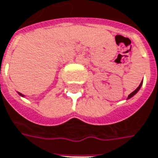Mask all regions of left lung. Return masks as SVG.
<instances>
[{"label": "left lung", "mask_w": 158, "mask_h": 158, "mask_svg": "<svg viewBox=\"0 0 158 158\" xmlns=\"http://www.w3.org/2000/svg\"><path fill=\"white\" fill-rule=\"evenodd\" d=\"M142 84H143V83H141V84L139 85V86H138V87H137V88H136V89L135 90V91H134V92H132V93H131V94H129V95H128V99H129V98H131V97H132V96L135 95V94H136V93H137V92H138L139 89H140V88H141V86H142Z\"/></svg>", "instance_id": "obj_1"}]
</instances>
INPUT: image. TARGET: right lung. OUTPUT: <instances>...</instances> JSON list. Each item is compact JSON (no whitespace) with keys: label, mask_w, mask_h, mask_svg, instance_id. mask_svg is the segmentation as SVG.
<instances>
[{"label":"right lung","mask_w":158,"mask_h":158,"mask_svg":"<svg viewBox=\"0 0 158 158\" xmlns=\"http://www.w3.org/2000/svg\"><path fill=\"white\" fill-rule=\"evenodd\" d=\"M19 94H20V95H22V96H23V94H20V93H19Z\"/></svg>","instance_id":"1"}]
</instances>
